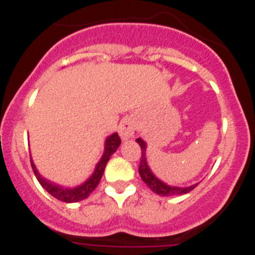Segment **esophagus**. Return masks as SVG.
Masks as SVG:
<instances>
[{"mask_svg":"<svg viewBox=\"0 0 255 255\" xmlns=\"http://www.w3.org/2000/svg\"><path fill=\"white\" fill-rule=\"evenodd\" d=\"M135 130H136V125H135L134 119H131V117H125L119 126V132H120V136L124 140L132 138Z\"/></svg>","mask_w":255,"mask_h":255,"instance_id":"34e87169","label":"esophagus"}]
</instances>
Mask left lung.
<instances>
[{
  "mask_svg": "<svg viewBox=\"0 0 255 255\" xmlns=\"http://www.w3.org/2000/svg\"><path fill=\"white\" fill-rule=\"evenodd\" d=\"M136 141L140 145L141 149V157H140V164H139V175H140L141 180H143L145 184L148 185V188L155 193V194L161 195V197H172V195H181L186 194L189 191H191L198 184H194L191 186H186V188H180V186H170L167 184H164L163 181H161L159 179L153 175V172L150 171V168L148 167L147 158H145V148H147V144L143 139L138 138Z\"/></svg>",
  "mask_w": 255,
  "mask_h": 255,
  "instance_id": "left-lung-1",
  "label": "left lung"
}]
</instances>
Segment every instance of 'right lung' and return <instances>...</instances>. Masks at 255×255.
<instances>
[{"label":"right lung","instance_id":"obj_1","mask_svg":"<svg viewBox=\"0 0 255 255\" xmlns=\"http://www.w3.org/2000/svg\"><path fill=\"white\" fill-rule=\"evenodd\" d=\"M121 144V139L119 136L117 132L115 134L110 135L107 139H106V145H105V153H103L102 158L101 161L97 163L96 166V170H94L93 175H92L84 184L82 185L76 186V188H62V186H58L56 184H52L49 182L48 180L43 179V177L40 176L39 172L37 171L35 168L34 163L33 161L30 159V163H31V168L34 171V175L35 177L38 179L39 184L43 186L44 190H47L52 197H55L56 199L58 200H62L65 203H75V202H80V200L85 199L88 198L89 195L92 194V191L97 188V185L100 184L101 179H102V175L105 172V168H106V164L107 162L110 161V157L116 152V149L120 147Z\"/></svg>","mask_w":255,"mask_h":255}]
</instances>
